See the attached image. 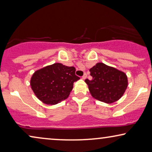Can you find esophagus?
I'll use <instances>...</instances> for the list:
<instances>
[{
	"mask_svg": "<svg viewBox=\"0 0 152 152\" xmlns=\"http://www.w3.org/2000/svg\"><path fill=\"white\" fill-rule=\"evenodd\" d=\"M87 77V75L86 74H84V75L82 76V80H85Z\"/></svg>",
	"mask_w": 152,
	"mask_h": 152,
	"instance_id": "34e87169",
	"label": "esophagus"
}]
</instances>
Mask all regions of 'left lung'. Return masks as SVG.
<instances>
[{
    "instance_id": "left-lung-1",
    "label": "left lung",
    "mask_w": 152,
    "mask_h": 152,
    "mask_svg": "<svg viewBox=\"0 0 152 152\" xmlns=\"http://www.w3.org/2000/svg\"><path fill=\"white\" fill-rule=\"evenodd\" d=\"M89 70L93 79H86L85 82L93 98L107 104L121 98L128 86L127 76L124 72L103 63H97Z\"/></svg>"
}]
</instances>
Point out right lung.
<instances>
[{
    "label": "right lung",
    "mask_w": 152,
    "mask_h": 152,
    "mask_svg": "<svg viewBox=\"0 0 152 152\" xmlns=\"http://www.w3.org/2000/svg\"><path fill=\"white\" fill-rule=\"evenodd\" d=\"M75 68L55 63L37 70L32 75L30 86L37 98L48 105L61 102L69 96L73 83L80 80Z\"/></svg>",
    "instance_id": "obj_1"
}]
</instances>
